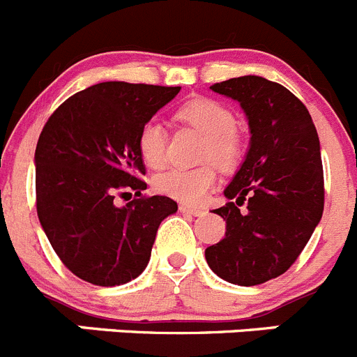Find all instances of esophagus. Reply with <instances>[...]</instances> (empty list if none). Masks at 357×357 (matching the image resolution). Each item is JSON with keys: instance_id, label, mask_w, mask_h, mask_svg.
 Masks as SVG:
<instances>
[{"instance_id": "1", "label": "esophagus", "mask_w": 357, "mask_h": 357, "mask_svg": "<svg viewBox=\"0 0 357 357\" xmlns=\"http://www.w3.org/2000/svg\"><path fill=\"white\" fill-rule=\"evenodd\" d=\"M178 211L182 212V214H191V215H204V208H198V207H189V205H181L178 207Z\"/></svg>"}]
</instances>
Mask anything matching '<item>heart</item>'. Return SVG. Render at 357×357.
Segmentation results:
<instances>
[{
  "mask_svg": "<svg viewBox=\"0 0 357 357\" xmlns=\"http://www.w3.org/2000/svg\"><path fill=\"white\" fill-rule=\"evenodd\" d=\"M176 120L205 136L204 161H214L219 168L230 169L243 153V142L235 130V116L227 106L214 99L198 97L176 109ZM138 149L149 168H161L166 161V130L157 120L142 127ZM215 169L211 165L200 168H172L153 178V188L161 195L182 204L196 205L205 200L215 184Z\"/></svg>",
  "mask_w": 357,
  "mask_h": 357,
  "instance_id": "1",
  "label": "heart"
}]
</instances>
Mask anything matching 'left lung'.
<instances>
[{"label":"left lung","mask_w":357,"mask_h":357,"mask_svg":"<svg viewBox=\"0 0 357 357\" xmlns=\"http://www.w3.org/2000/svg\"><path fill=\"white\" fill-rule=\"evenodd\" d=\"M211 90L241 104L251 138L243 165L225 188L228 204L214 211L227 221L225 238L208 246L205 258L228 283L260 285L292 266L320 223L319 134L305 104L266 77H234ZM244 201L248 207L241 213Z\"/></svg>","instance_id":"8db88e82"}]
</instances>
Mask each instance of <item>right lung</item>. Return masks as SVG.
Wrapping results in <instances>:
<instances>
[{
    "label": "right lung",
    "instance_id": "right-lung-1",
    "mask_svg": "<svg viewBox=\"0 0 357 357\" xmlns=\"http://www.w3.org/2000/svg\"><path fill=\"white\" fill-rule=\"evenodd\" d=\"M178 91L93 84L68 97L42 129L35 150L38 221L65 267L88 283L116 287L138 278L157 228L178 208L168 196H142L146 169L138 149L142 127ZM123 188L140 198L119 208L114 198Z\"/></svg>",
    "mask_w": 357,
    "mask_h": 357
}]
</instances>
